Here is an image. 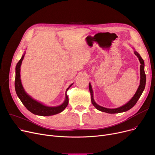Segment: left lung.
<instances>
[{
	"label": "left lung",
	"mask_w": 155,
	"mask_h": 155,
	"mask_svg": "<svg viewBox=\"0 0 155 155\" xmlns=\"http://www.w3.org/2000/svg\"><path fill=\"white\" fill-rule=\"evenodd\" d=\"M134 52L135 55L138 58V59L141 64V65H140V86H139L137 91H136V93L134 94V96L130 99V101L128 103H127L126 104H124L120 107L114 108V109L106 108V107H102L101 106L98 105L94 101V98H93V92L92 87H91V84L89 83V91L91 93V102H92V104H93V106L97 109V110L101 111H103V112L110 113V114L123 113V112H125V111H127L129 110H130V109L132 108L136 104V103H137L138 100L139 99L141 95L142 94L143 91L144 89V87H145V84H146V74H145V72H144V62L143 59L141 58L140 54L136 51H134Z\"/></svg>",
	"instance_id": "obj_1"
}]
</instances>
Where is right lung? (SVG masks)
Wrapping results in <instances>:
<instances>
[{
  "instance_id": "add662e5",
  "label": "right lung",
  "mask_w": 155,
  "mask_h": 155,
  "mask_svg": "<svg viewBox=\"0 0 155 155\" xmlns=\"http://www.w3.org/2000/svg\"><path fill=\"white\" fill-rule=\"evenodd\" d=\"M24 56H25V53L21 58V59H20V61L17 62L15 67V92L17 96L19 97L21 102L27 110L34 114L42 116H47L54 115L62 112L67 107L69 103L68 96L66 94L67 91L73 84H71L66 89L65 100L64 101V103L60 106H55V107H50V106H45L42 103L37 101L36 100L32 99L29 95H28L25 93L21 83L20 71H21V66L22 62L23 61V59L24 58Z\"/></svg>"
}]
</instances>
